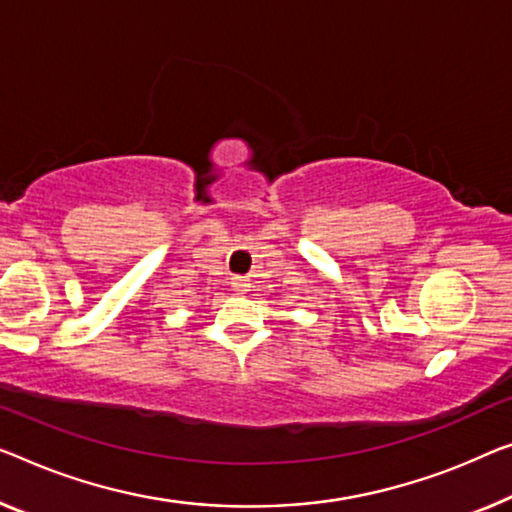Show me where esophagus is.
I'll use <instances>...</instances> for the list:
<instances>
[{
	"instance_id": "esophagus-1",
	"label": "esophagus",
	"mask_w": 512,
	"mask_h": 512,
	"mask_svg": "<svg viewBox=\"0 0 512 512\" xmlns=\"http://www.w3.org/2000/svg\"><path fill=\"white\" fill-rule=\"evenodd\" d=\"M232 287H234V292L246 294L248 289H250V278H246V276H236V278L232 280Z\"/></svg>"
}]
</instances>
